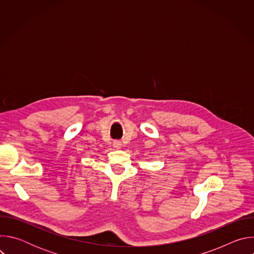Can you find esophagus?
<instances>
[{
  "label": "esophagus",
  "instance_id": "34e87169",
  "mask_svg": "<svg viewBox=\"0 0 254 254\" xmlns=\"http://www.w3.org/2000/svg\"><path fill=\"white\" fill-rule=\"evenodd\" d=\"M113 146H114V148L115 149H121L122 148V146H123V143H122V141H120V140H114V142H113Z\"/></svg>",
  "mask_w": 254,
  "mask_h": 254
}]
</instances>
